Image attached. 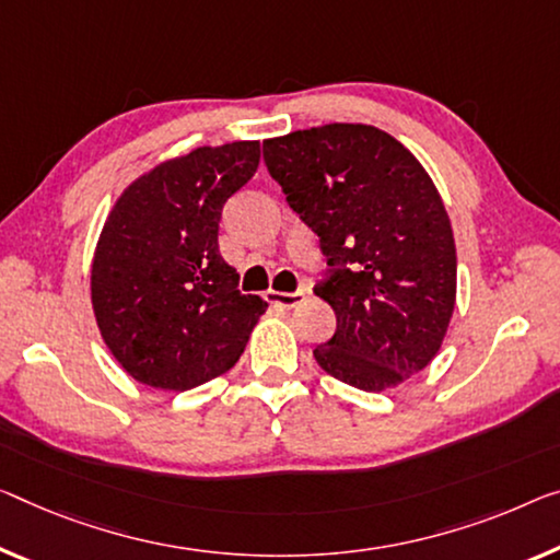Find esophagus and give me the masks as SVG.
<instances>
[{
    "label": "esophagus",
    "mask_w": 560,
    "mask_h": 560,
    "mask_svg": "<svg viewBox=\"0 0 560 560\" xmlns=\"http://www.w3.org/2000/svg\"><path fill=\"white\" fill-rule=\"evenodd\" d=\"M268 303L270 305H278V307H298L300 303H305V292L303 290H295V292H278V290H270L268 295Z\"/></svg>",
    "instance_id": "1"
}]
</instances>
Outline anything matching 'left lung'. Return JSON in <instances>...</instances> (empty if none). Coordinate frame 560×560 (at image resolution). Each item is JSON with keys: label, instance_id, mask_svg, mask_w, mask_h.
<instances>
[{"label": "left lung", "instance_id": "obj_1", "mask_svg": "<svg viewBox=\"0 0 560 560\" xmlns=\"http://www.w3.org/2000/svg\"><path fill=\"white\" fill-rule=\"evenodd\" d=\"M270 177L320 237L313 292L338 328L313 355L352 388H393L435 358L455 307V243L433 179L370 125H323L262 142Z\"/></svg>", "mask_w": 560, "mask_h": 560}]
</instances>
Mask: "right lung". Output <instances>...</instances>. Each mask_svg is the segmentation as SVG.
I'll return each mask as SVG.
<instances>
[{
    "instance_id": "right-lung-1",
    "label": "right lung",
    "mask_w": 560,
    "mask_h": 560,
    "mask_svg": "<svg viewBox=\"0 0 560 560\" xmlns=\"http://www.w3.org/2000/svg\"><path fill=\"white\" fill-rule=\"evenodd\" d=\"M260 142L197 148L132 183L102 228L92 307L117 363L150 388L190 390L237 363L268 303L220 255L222 208Z\"/></svg>"
}]
</instances>
